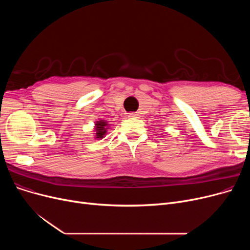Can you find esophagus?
<instances>
[{"instance_id":"obj_1","label":"esophagus","mask_w":250,"mask_h":250,"mask_svg":"<svg viewBox=\"0 0 250 250\" xmlns=\"http://www.w3.org/2000/svg\"><path fill=\"white\" fill-rule=\"evenodd\" d=\"M127 116L128 117H134V118H138L140 115L138 112H130V113H127Z\"/></svg>"}]
</instances>
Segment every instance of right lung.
<instances>
[{"instance_id": "obj_1", "label": "right lung", "mask_w": 250, "mask_h": 250, "mask_svg": "<svg viewBox=\"0 0 250 250\" xmlns=\"http://www.w3.org/2000/svg\"><path fill=\"white\" fill-rule=\"evenodd\" d=\"M107 123L104 121H99L96 122L95 124V130H96V138L97 139H102L103 136L106 134V129H107Z\"/></svg>"}]
</instances>
